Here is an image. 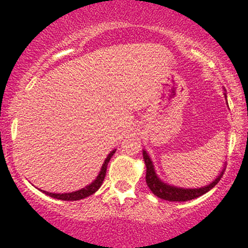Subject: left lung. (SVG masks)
<instances>
[{
    "instance_id": "1",
    "label": "left lung",
    "mask_w": 248,
    "mask_h": 248,
    "mask_svg": "<svg viewBox=\"0 0 248 248\" xmlns=\"http://www.w3.org/2000/svg\"><path fill=\"white\" fill-rule=\"evenodd\" d=\"M225 98H226V90L224 88ZM143 152V160L144 163H146V182L147 186H149V189L152 190V192L155 196H157L158 198L166 199V201L169 202H186L191 201V199H195L197 197H201L204 193L209 192L212 187H215L216 184L220 181L221 176H223L224 170H225V164L221 169V171L219 172V175L216 177L210 184L207 186H204L202 187H193V189H190V187H179L175 186H170V184L166 183L162 179L158 177L157 173H156L155 167H154V163L150 158V156L148 155L146 150H142Z\"/></svg>"
}]
</instances>
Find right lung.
<instances>
[{
	"mask_svg": "<svg viewBox=\"0 0 248 248\" xmlns=\"http://www.w3.org/2000/svg\"><path fill=\"white\" fill-rule=\"evenodd\" d=\"M115 150L116 149L112 150V152L108 154V156L106 157V160H105L104 164H102L100 171H99L98 176H96V178L94 179V181L85 187H82V189L77 190V191H73V192H66V193H52L49 191H44V190H41V191L44 192L45 195L50 196V197L56 198V199H61V201H79V199H84V198L88 197V196L93 195V193H94L95 191H98L99 187L101 186L102 182H104V179H105V176H106L108 162H109L110 157L114 155Z\"/></svg>",
	"mask_w": 248,
	"mask_h": 248,
	"instance_id": "right-lung-1",
	"label": "right lung"
}]
</instances>
